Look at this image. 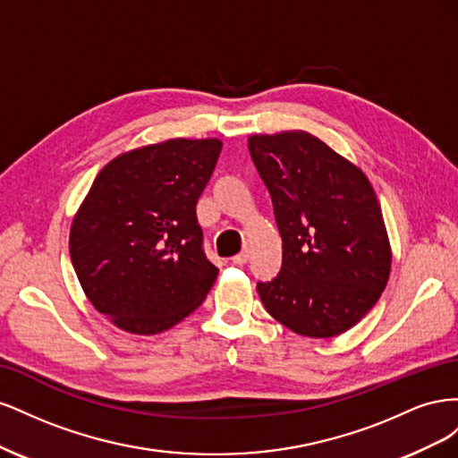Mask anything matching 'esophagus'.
Returning <instances> with one entry per match:
<instances>
[{"mask_svg": "<svg viewBox=\"0 0 458 458\" xmlns=\"http://www.w3.org/2000/svg\"><path fill=\"white\" fill-rule=\"evenodd\" d=\"M248 258H250V252L244 250V252L237 254V256H234V258H231V261L234 263V266H244V263L248 261Z\"/></svg>", "mask_w": 458, "mask_h": 458, "instance_id": "esophagus-1", "label": "esophagus"}]
</instances>
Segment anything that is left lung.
Wrapping results in <instances>:
<instances>
[{
    "mask_svg": "<svg viewBox=\"0 0 458 458\" xmlns=\"http://www.w3.org/2000/svg\"><path fill=\"white\" fill-rule=\"evenodd\" d=\"M283 239V266L258 283L267 313L296 335L332 338L382 296L392 246L369 177L318 137L290 130L248 137Z\"/></svg>",
    "mask_w": 458,
    "mask_h": 458,
    "instance_id": "8db88e82",
    "label": "left lung"
}]
</instances>
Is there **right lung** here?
Instances as JSON below:
<instances>
[{"mask_svg": "<svg viewBox=\"0 0 458 458\" xmlns=\"http://www.w3.org/2000/svg\"><path fill=\"white\" fill-rule=\"evenodd\" d=\"M216 137L122 152L97 174L71 225V259L91 306L123 332L158 335L204 301L217 267L202 250L197 200Z\"/></svg>", "mask_w": 458, "mask_h": 458, "instance_id": "add662e5", "label": "right lung"}]
</instances>
